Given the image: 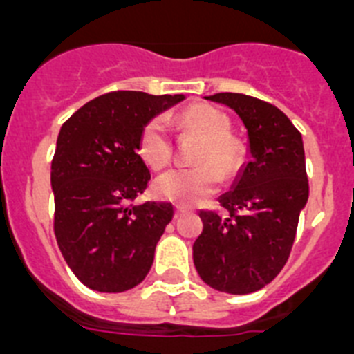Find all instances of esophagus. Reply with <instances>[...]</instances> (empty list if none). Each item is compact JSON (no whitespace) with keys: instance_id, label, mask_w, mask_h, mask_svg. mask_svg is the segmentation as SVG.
<instances>
[{"instance_id":"esophagus-1","label":"esophagus","mask_w":354,"mask_h":354,"mask_svg":"<svg viewBox=\"0 0 354 354\" xmlns=\"http://www.w3.org/2000/svg\"><path fill=\"white\" fill-rule=\"evenodd\" d=\"M184 211H186V207H184V205H180V204H177V205H175V216L183 214Z\"/></svg>"}]
</instances>
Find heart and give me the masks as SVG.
Wrapping results in <instances>:
<instances>
[{"label":"heart","mask_w":354,"mask_h":354,"mask_svg":"<svg viewBox=\"0 0 354 354\" xmlns=\"http://www.w3.org/2000/svg\"><path fill=\"white\" fill-rule=\"evenodd\" d=\"M177 127L202 138L193 161L196 167L175 168L159 175L154 193L159 198L177 204H196L216 193L221 179H232L246 159V147L230 134V120L220 109L195 104L177 115ZM138 154L154 170L171 161L174 142L161 118L143 126L138 138Z\"/></svg>","instance_id":"heart-1"}]
</instances>
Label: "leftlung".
I'll return each instance as SVG.
<instances>
[{
	"mask_svg": "<svg viewBox=\"0 0 354 354\" xmlns=\"http://www.w3.org/2000/svg\"><path fill=\"white\" fill-rule=\"evenodd\" d=\"M205 99L239 115L248 131L250 159L220 196L228 214L200 211L204 230L193 245V262L212 289L250 294L268 286L289 259L308 200L303 140L270 102L230 92Z\"/></svg>",
	"mask_w": 354,
	"mask_h": 354,
	"instance_id": "1",
	"label": "left lung"
}]
</instances>
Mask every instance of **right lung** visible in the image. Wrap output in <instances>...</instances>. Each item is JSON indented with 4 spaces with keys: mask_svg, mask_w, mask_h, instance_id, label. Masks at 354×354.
<instances>
[{
    "mask_svg": "<svg viewBox=\"0 0 354 354\" xmlns=\"http://www.w3.org/2000/svg\"><path fill=\"white\" fill-rule=\"evenodd\" d=\"M184 99L104 93L62 126L51 162L55 236L72 273L88 289L124 292L150 271L174 207L131 205L150 180L138 138L147 122Z\"/></svg>",
    "mask_w": 354,
    "mask_h": 354,
    "instance_id": "1",
    "label": "right lung"
}]
</instances>
